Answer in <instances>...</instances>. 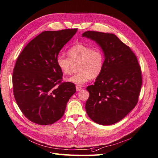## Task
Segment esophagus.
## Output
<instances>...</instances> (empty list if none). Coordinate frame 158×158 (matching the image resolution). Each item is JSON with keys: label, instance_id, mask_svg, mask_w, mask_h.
Masks as SVG:
<instances>
[{"label": "esophagus", "instance_id": "esophagus-1", "mask_svg": "<svg viewBox=\"0 0 158 158\" xmlns=\"http://www.w3.org/2000/svg\"><path fill=\"white\" fill-rule=\"evenodd\" d=\"M81 89H82V88H81V86H76V90H77V91H80Z\"/></svg>", "mask_w": 158, "mask_h": 158}]
</instances>
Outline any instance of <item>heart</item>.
Returning a JSON list of instances; mask_svg holds the SVG:
<instances>
[{
    "instance_id": "b5f03b06",
    "label": "heart",
    "mask_w": 158,
    "mask_h": 158,
    "mask_svg": "<svg viewBox=\"0 0 158 158\" xmlns=\"http://www.w3.org/2000/svg\"><path fill=\"white\" fill-rule=\"evenodd\" d=\"M68 57L58 55L56 65L64 74H69L72 64L79 62V72L65 79L68 82L81 86L90 79H95L100 75L104 65V53L99 47L91 48L90 46L77 43L68 50Z\"/></svg>"
}]
</instances>
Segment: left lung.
Masks as SVG:
<instances>
[{
    "mask_svg": "<svg viewBox=\"0 0 158 158\" xmlns=\"http://www.w3.org/2000/svg\"><path fill=\"white\" fill-rule=\"evenodd\" d=\"M104 53L102 72L94 85L86 87L85 109L95 123L110 125L119 121L136 106L142 86L140 66L131 48L112 33L87 31Z\"/></svg>",
    "mask_w": 158,
    "mask_h": 158,
    "instance_id": "obj_1",
    "label": "left lung"
}]
</instances>
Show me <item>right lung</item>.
I'll list each match as a JSON object with an SVG mask.
<instances>
[{"label":"right lung","mask_w":158,"mask_h":158,"mask_svg":"<svg viewBox=\"0 0 158 158\" xmlns=\"http://www.w3.org/2000/svg\"><path fill=\"white\" fill-rule=\"evenodd\" d=\"M77 29L43 31L20 53L12 75L15 100L23 115L39 125H50L64 115L75 92L73 83H62L56 58Z\"/></svg>","instance_id":"1"}]
</instances>
